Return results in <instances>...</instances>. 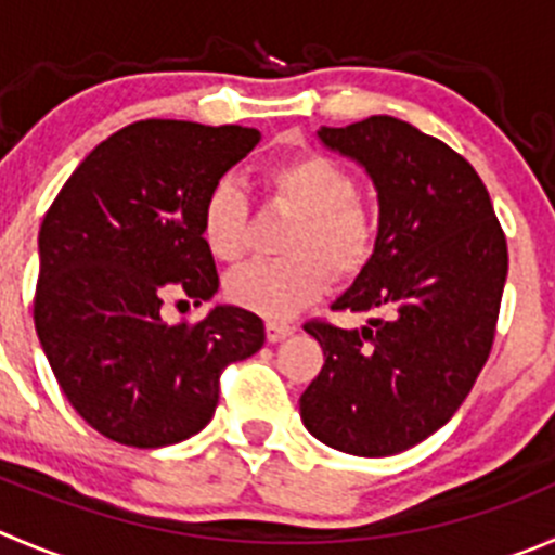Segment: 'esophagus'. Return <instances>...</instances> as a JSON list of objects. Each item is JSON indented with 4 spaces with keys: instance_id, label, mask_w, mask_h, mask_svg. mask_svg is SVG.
<instances>
[{
    "instance_id": "34e87169",
    "label": "esophagus",
    "mask_w": 555,
    "mask_h": 555,
    "mask_svg": "<svg viewBox=\"0 0 555 555\" xmlns=\"http://www.w3.org/2000/svg\"><path fill=\"white\" fill-rule=\"evenodd\" d=\"M297 332V326L286 324V321H267V340L269 343H281L286 337H292Z\"/></svg>"
}]
</instances>
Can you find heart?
Listing matches in <instances>:
<instances>
[{
	"mask_svg": "<svg viewBox=\"0 0 555 555\" xmlns=\"http://www.w3.org/2000/svg\"><path fill=\"white\" fill-rule=\"evenodd\" d=\"M261 188L278 207L294 212L278 261H253L225 283L229 299L263 319H288L324 297L337 278H353L378 247V218L360 195L357 179L324 152H302L261 173ZM202 231L218 261H236L247 245V198L231 179L204 202Z\"/></svg>",
	"mask_w": 555,
	"mask_h": 555,
	"instance_id": "heart-1",
	"label": "heart"
}]
</instances>
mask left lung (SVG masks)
<instances>
[{"label": "left lung", "instance_id": "8db88e82", "mask_svg": "<svg viewBox=\"0 0 555 555\" xmlns=\"http://www.w3.org/2000/svg\"><path fill=\"white\" fill-rule=\"evenodd\" d=\"M378 190V247L332 310L362 330L308 321L324 367L299 398L315 439L362 457L398 455L450 422L493 348L506 236L472 163L395 116L321 128Z\"/></svg>", "mask_w": 555, "mask_h": 555}]
</instances>
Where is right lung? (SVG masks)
<instances>
[{"instance_id":"obj_1","label":"right lung","mask_w":555,"mask_h":555,"mask_svg":"<svg viewBox=\"0 0 555 555\" xmlns=\"http://www.w3.org/2000/svg\"><path fill=\"white\" fill-rule=\"evenodd\" d=\"M261 133L144 119L70 173L40 225L35 330L62 392L116 444L168 447L207 427L220 376L263 346V321L218 305L163 321L166 297L218 292L204 202Z\"/></svg>"}]
</instances>
